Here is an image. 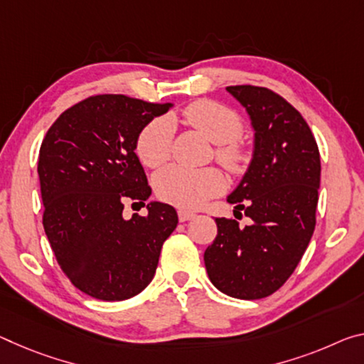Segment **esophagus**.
<instances>
[{
    "label": "esophagus",
    "instance_id": "1",
    "mask_svg": "<svg viewBox=\"0 0 364 364\" xmlns=\"http://www.w3.org/2000/svg\"><path fill=\"white\" fill-rule=\"evenodd\" d=\"M196 217V213L191 210H178V218H180V222H188L191 220V218Z\"/></svg>",
    "mask_w": 364,
    "mask_h": 364
}]
</instances>
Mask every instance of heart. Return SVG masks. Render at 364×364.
Instances as JSON below:
<instances>
[{"instance_id": "heart-1", "label": "heart", "mask_w": 364, "mask_h": 364, "mask_svg": "<svg viewBox=\"0 0 364 364\" xmlns=\"http://www.w3.org/2000/svg\"><path fill=\"white\" fill-rule=\"evenodd\" d=\"M189 126L210 139L215 146V159L225 168L238 173L245 168L247 152L238 137L243 134L245 121L238 112L213 100H198L183 112ZM173 126L166 118L155 119L137 136V157L149 168H157L170 159ZM223 176L215 168L189 170L170 165L154 178V188L165 203L181 209H198L207 199L223 189Z\"/></svg>"}]
</instances>
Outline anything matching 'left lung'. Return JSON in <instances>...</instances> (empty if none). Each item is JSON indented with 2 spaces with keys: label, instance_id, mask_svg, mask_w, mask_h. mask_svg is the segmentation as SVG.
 Instances as JSON below:
<instances>
[{
  "label": "left lung",
  "instance_id": "1",
  "mask_svg": "<svg viewBox=\"0 0 364 364\" xmlns=\"http://www.w3.org/2000/svg\"><path fill=\"white\" fill-rule=\"evenodd\" d=\"M227 90L246 108L255 128V154L228 196L235 218H215L217 236L204 252L207 274L225 295L259 299L290 279L316 227L321 157L301 113L284 97L257 85Z\"/></svg>",
  "mask_w": 364,
  "mask_h": 364
}]
</instances>
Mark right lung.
Returning a JSON list of instances; mask_svg holds the SVG:
<instances>
[{"instance_id": "obj_1", "label": "right lung", "mask_w": 364, "mask_h": 364, "mask_svg": "<svg viewBox=\"0 0 364 364\" xmlns=\"http://www.w3.org/2000/svg\"><path fill=\"white\" fill-rule=\"evenodd\" d=\"M171 103L121 94L92 95L63 112L38 154L43 228L71 284L92 298L121 301L154 279L164 241L178 225L168 204L123 217L124 200L152 189L136 155L137 136Z\"/></svg>"}]
</instances>
